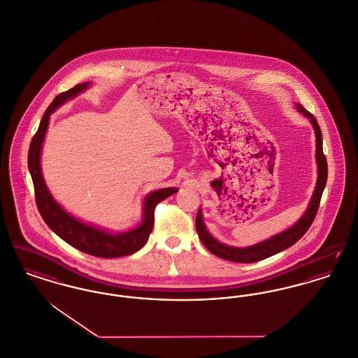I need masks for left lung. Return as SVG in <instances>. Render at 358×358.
<instances>
[{
  "instance_id": "1",
  "label": "left lung",
  "mask_w": 358,
  "mask_h": 358,
  "mask_svg": "<svg viewBox=\"0 0 358 358\" xmlns=\"http://www.w3.org/2000/svg\"><path fill=\"white\" fill-rule=\"evenodd\" d=\"M296 106H297L299 112H301L304 116H307L310 119L311 124L314 126V129H315L317 181H316L315 190H314V194L311 197L308 208L304 212V215L300 217V220L297 223H294V226L289 227L288 230L280 232L272 238H269L264 242H259L257 245L249 246V248H232V246L223 245L219 241H216L208 232V230L206 229V224L203 222L201 210H199L197 216H196V230L199 234V238L201 239L203 245L212 254H215L216 257H220V258L229 259V261H234V262H243V264L257 262V261L265 259L271 255H274L277 252H282V250L291 248L311 227V224L315 219L319 204H320L322 193H323V189L326 187V181H327V161H326V157L323 154L322 131H320V127L316 122L315 116L313 113H310L307 109H304L300 104H296Z\"/></svg>"
}]
</instances>
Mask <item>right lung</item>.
I'll list each match as a JSON object with an SVG mask.
<instances>
[{
    "label": "right lung",
    "instance_id": "right-lung-1",
    "mask_svg": "<svg viewBox=\"0 0 358 358\" xmlns=\"http://www.w3.org/2000/svg\"><path fill=\"white\" fill-rule=\"evenodd\" d=\"M89 86L87 83L76 85L74 87L69 89L58 94L50 106L45 109L43 115L41 126L38 128L36 134L34 135L29 151H28V169L34 181L35 188V200L38 210L42 215L43 220L45 224L61 236L64 242L71 245L73 248L78 249L80 252L100 257V258H116L124 257L138 252L142 249L148 236L154 227V210L158 203L165 200L169 196L174 194L176 188H165V189L151 192L145 200L143 208V222L134 230L122 232V234H110V232L100 230L90 224L80 222L78 219L73 217L52 199L51 193L47 189L45 182L43 180L42 170H41V151H42L43 141L45 136V131L48 127L50 115L62 106L69 99L76 97Z\"/></svg>",
    "mask_w": 358,
    "mask_h": 358
}]
</instances>
